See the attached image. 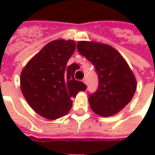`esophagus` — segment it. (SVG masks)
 I'll use <instances>...</instances> for the list:
<instances>
[{"mask_svg": "<svg viewBox=\"0 0 155 155\" xmlns=\"http://www.w3.org/2000/svg\"><path fill=\"white\" fill-rule=\"evenodd\" d=\"M83 82H84L85 84H88V78H84L83 79Z\"/></svg>", "mask_w": 155, "mask_h": 155, "instance_id": "34e87169", "label": "esophagus"}]
</instances>
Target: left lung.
Segmentation results:
<instances>
[{
    "label": "left lung",
    "mask_w": 155,
    "mask_h": 155,
    "mask_svg": "<svg viewBox=\"0 0 155 155\" xmlns=\"http://www.w3.org/2000/svg\"><path fill=\"white\" fill-rule=\"evenodd\" d=\"M78 51L91 62L98 77V88L89 95L91 110L99 116H114L131 101L136 90L134 73L122 56L109 45L79 41Z\"/></svg>",
    "instance_id": "left-lung-1"
}]
</instances>
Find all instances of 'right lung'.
Here are the masks:
<instances>
[{
    "instance_id": "1",
    "label": "right lung",
    "mask_w": 155,
    "mask_h": 155,
    "mask_svg": "<svg viewBox=\"0 0 155 155\" xmlns=\"http://www.w3.org/2000/svg\"><path fill=\"white\" fill-rule=\"evenodd\" d=\"M75 49L73 40L51 41L21 71L24 97L36 113L46 119L55 120L67 115L72 106L71 98L86 90V85L74 78L78 65H66Z\"/></svg>"
}]
</instances>
